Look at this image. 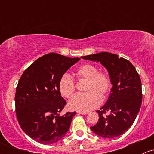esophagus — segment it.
<instances>
[{
  "mask_svg": "<svg viewBox=\"0 0 154 154\" xmlns=\"http://www.w3.org/2000/svg\"><path fill=\"white\" fill-rule=\"evenodd\" d=\"M78 113H80L81 115H86L88 114V112H78Z\"/></svg>",
  "mask_w": 154,
  "mask_h": 154,
  "instance_id": "34e87169",
  "label": "esophagus"
}]
</instances>
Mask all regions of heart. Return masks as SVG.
<instances>
[{"mask_svg": "<svg viewBox=\"0 0 154 154\" xmlns=\"http://www.w3.org/2000/svg\"><path fill=\"white\" fill-rule=\"evenodd\" d=\"M78 80H86L84 94H78L70 100L68 106L78 112H88L100 104V100H106L112 88L110 76L104 71H99L94 66L84 64L74 72ZM59 91L63 97L69 98L75 91V84L72 79L65 74L60 78Z\"/></svg>", "mask_w": 154, "mask_h": 154, "instance_id": "b5f03b06", "label": "heart"}]
</instances>
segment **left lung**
<instances>
[{
    "label": "left lung",
    "mask_w": 154,
    "mask_h": 154,
    "mask_svg": "<svg viewBox=\"0 0 154 154\" xmlns=\"http://www.w3.org/2000/svg\"><path fill=\"white\" fill-rule=\"evenodd\" d=\"M81 58L100 62L108 71L112 84L106 104L97 110L98 122L91 130L107 139L121 136L133 125L142 105L139 74L130 61L111 53H98Z\"/></svg>",
    "instance_id": "1"
}]
</instances>
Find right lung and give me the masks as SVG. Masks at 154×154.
I'll list each match as a JSON object with an SVG mask.
<instances>
[{"instance_id":"1","label":"right lung","mask_w":154,"mask_h":154,"mask_svg":"<svg viewBox=\"0 0 154 154\" xmlns=\"http://www.w3.org/2000/svg\"><path fill=\"white\" fill-rule=\"evenodd\" d=\"M79 60L50 53L35 60L19 79L15 96L17 119L23 131L38 143H56L69 130L76 112L59 115L67 103L58 84Z\"/></svg>"}]
</instances>
